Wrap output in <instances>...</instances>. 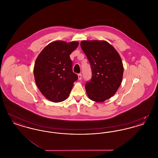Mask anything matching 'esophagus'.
I'll return each instance as SVG.
<instances>
[{"instance_id":"34e87169","label":"esophagus","mask_w":158,"mask_h":158,"mask_svg":"<svg viewBox=\"0 0 158 158\" xmlns=\"http://www.w3.org/2000/svg\"><path fill=\"white\" fill-rule=\"evenodd\" d=\"M78 79L79 80L82 79V75L81 74H78Z\"/></svg>"}]
</instances>
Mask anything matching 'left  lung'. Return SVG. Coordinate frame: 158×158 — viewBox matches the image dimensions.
Wrapping results in <instances>:
<instances>
[{"label": "left lung", "instance_id": "left-lung-1", "mask_svg": "<svg viewBox=\"0 0 158 158\" xmlns=\"http://www.w3.org/2000/svg\"><path fill=\"white\" fill-rule=\"evenodd\" d=\"M81 46L90 63L92 78L85 84L88 98L102 102L112 97L122 82L124 68L117 50L106 41L83 40Z\"/></svg>", "mask_w": 158, "mask_h": 158}]
</instances>
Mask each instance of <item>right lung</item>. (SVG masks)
<instances>
[{
    "label": "right lung",
    "mask_w": 158,
    "mask_h": 158,
    "mask_svg": "<svg viewBox=\"0 0 158 158\" xmlns=\"http://www.w3.org/2000/svg\"><path fill=\"white\" fill-rule=\"evenodd\" d=\"M78 45L77 41H55L38 56L34 67L35 81L41 94L52 102L66 100L77 80L70 55Z\"/></svg>",
    "instance_id": "right-lung-1"
}]
</instances>
